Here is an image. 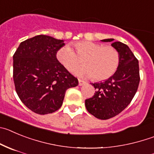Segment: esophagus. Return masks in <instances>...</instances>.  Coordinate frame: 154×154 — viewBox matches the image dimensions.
Instances as JSON below:
<instances>
[{
	"label": "esophagus",
	"mask_w": 154,
	"mask_h": 154,
	"mask_svg": "<svg viewBox=\"0 0 154 154\" xmlns=\"http://www.w3.org/2000/svg\"><path fill=\"white\" fill-rule=\"evenodd\" d=\"M85 83V82L82 81V80H81V79H79V86H82V85H83Z\"/></svg>",
	"instance_id": "1"
}]
</instances>
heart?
<instances>
[{"label": "heart", "instance_id": "heart-1", "mask_svg": "<svg viewBox=\"0 0 154 154\" xmlns=\"http://www.w3.org/2000/svg\"><path fill=\"white\" fill-rule=\"evenodd\" d=\"M75 52L69 46H64L56 53V59L66 69L72 71L79 65L80 59L85 66L74 70L79 76L93 77L94 80L108 79L119 65V53L115 48L91 41L73 43Z\"/></svg>", "mask_w": 154, "mask_h": 154}]
</instances>
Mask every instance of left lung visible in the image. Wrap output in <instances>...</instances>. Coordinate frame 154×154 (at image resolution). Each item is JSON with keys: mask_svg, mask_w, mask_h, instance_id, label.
Listing matches in <instances>:
<instances>
[{"mask_svg": "<svg viewBox=\"0 0 154 154\" xmlns=\"http://www.w3.org/2000/svg\"><path fill=\"white\" fill-rule=\"evenodd\" d=\"M101 41L112 43L111 46L119 53V65L114 75L105 82L92 83L96 91L85 104L91 115L98 119L107 120L118 115L133 99L140 82L139 64L126 44L114 42V39Z\"/></svg>", "mask_w": 154, "mask_h": 154, "instance_id": "obj_1", "label": "left lung"}]
</instances>
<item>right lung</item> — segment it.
Returning a JSON list of instances; mask_svg holds the SVG:
<instances>
[{
    "label": "right lung",
    "instance_id": "right-lung-1",
    "mask_svg": "<svg viewBox=\"0 0 154 154\" xmlns=\"http://www.w3.org/2000/svg\"><path fill=\"white\" fill-rule=\"evenodd\" d=\"M64 40L38 35L20 43L13 56L14 82L20 99L29 109L47 115L61 108L66 91L78 79L56 59Z\"/></svg>",
    "mask_w": 154,
    "mask_h": 154
}]
</instances>
